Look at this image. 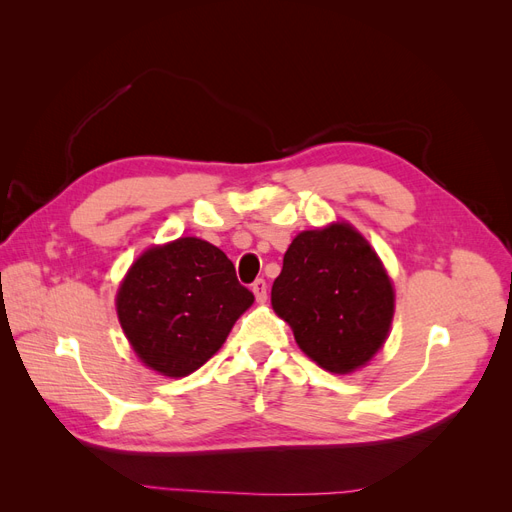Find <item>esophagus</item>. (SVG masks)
Here are the masks:
<instances>
[{
	"label": "esophagus",
	"instance_id": "34e87169",
	"mask_svg": "<svg viewBox=\"0 0 512 512\" xmlns=\"http://www.w3.org/2000/svg\"><path fill=\"white\" fill-rule=\"evenodd\" d=\"M252 292L258 303H265L267 301V282L265 280H256L252 284Z\"/></svg>",
	"mask_w": 512,
	"mask_h": 512
}]
</instances>
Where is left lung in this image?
<instances>
[{
  "label": "left lung",
  "mask_w": 512,
  "mask_h": 512,
  "mask_svg": "<svg viewBox=\"0 0 512 512\" xmlns=\"http://www.w3.org/2000/svg\"><path fill=\"white\" fill-rule=\"evenodd\" d=\"M271 305L309 359L344 376L365 367L389 339L395 288L371 243L337 220L292 239Z\"/></svg>",
  "instance_id": "1"
}]
</instances>
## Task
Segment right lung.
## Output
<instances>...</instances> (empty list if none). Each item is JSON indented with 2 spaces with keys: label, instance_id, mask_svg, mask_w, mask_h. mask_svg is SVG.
I'll return each mask as SVG.
<instances>
[{
  "label": "right lung",
  "instance_id": "obj_1",
  "mask_svg": "<svg viewBox=\"0 0 512 512\" xmlns=\"http://www.w3.org/2000/svg\"><path fill=\"white\" fill-rule=\"evenodd\" d=\"M252 303L228 256L198 237L147 247L115 294L130 348L166 378H185L205 365Z\"/></svg>",
  "mask_w": 512,
  "mask_h": 512
}]
</instances>
